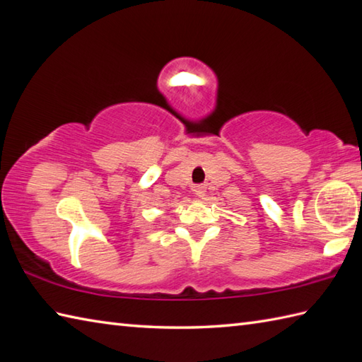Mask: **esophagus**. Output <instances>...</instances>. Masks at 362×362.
Listing matches in <instances>:
<instances>
[{"instance_id":"obj_1","label":"esophagus","mask_w":362,"mask_h":362,"mask_svg":"<svg viewBox=\"0 0 362 362\" xmlns=\"http://www.w3.org/2000/svg\"><path fill=\"white\" fill-rule=\"evenodd\" d=\"M194 193H196L197 197H204L205 193H206V187H205V185H197V187L194 188Z\"/></svg>"}]
</instances>
